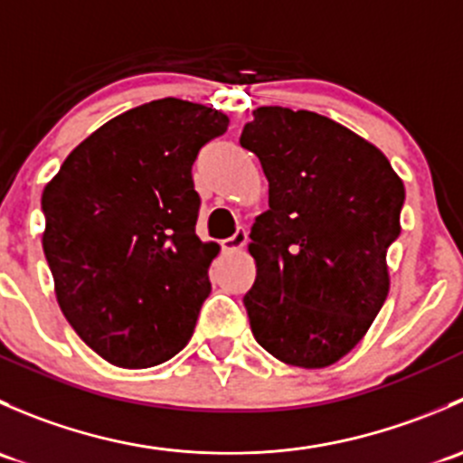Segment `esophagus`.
Listing matches in <instances>:
<instances>
[{
  "label": "esophagus",
  "mask_w": 463,
  "mask_h": 463,
  "mask_svg": "<svg viewBox=\"0 0 463 463\" xmlns=\"http://www.w3.org/2000/svg\"><path fill=\"white\" fill-rule=\"evenodd\" d=\"M246 240H249V232H246L244 228H237L235 235L226 237V240H222V249L226 250V253H235V250L244 249Z\"/></svg>",
  "instance_id": "obj_1"
}]
</instances>
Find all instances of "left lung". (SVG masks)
Masks as SVG:
<instances>
[{
	"label": "left lung",
	"instance_id": "1",
	"mask_svg": "<svg viewBox=\"0 0 463 463\" xmlns=\"http://www.w3.org/2000/svg\"><path fill=\"white\" fill-rule=\"evenodd\" d=\"M240 143L269 181V210L250 228L258 275L244 296L255 340L287 365H334L390 293L403 181L376 145L316 111L258 107Z\"/></svg>",
	"mask_w": 463,
	"mask_h": 463
}]
</instances>
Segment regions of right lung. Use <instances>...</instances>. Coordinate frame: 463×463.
I'll use <instances>...</instances> for the list:
<instances>
[{
	"label": "right lung",
	"instance_id": "add662e5",
	"mask_svg": "<svg viewBox=\"0 0 463 463\" xmlns=\"http://www.w3.org/2000/svg\"><path fill=\"white\" fill-rule=\"evenodd\" d=\"M228 123L179 98L134 107L78 145L42 193L60 309L111 365H161L193 338L219 253L194 232L193 163Z\"/></svg>",
	"mask_w": 463,
	"mask_h": 463
}]
</instances>
